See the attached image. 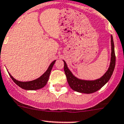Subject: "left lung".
I'll return each mask as SVG.
<instances>
[{"label":"left lung","mask_w":124,"mask_h":124,"mask_svg":"<svg viewBox=\"0 0 124 124\" xmlns=\"http://www.w3.org/2000/svg\"><path fill=\"white\" fill-rule=\"evenodd\" d=\"M111 57L110 65L108 68V70L103 76L100 78L95 80H81L76 77H75L67 65L66 62L64 61V72L66 75L68 83L70 88L73 90L81 93H86L90 94L93 93L100 89H101L106 83L111 78L112 73L114 72L116 65V55L114 51V44L112 36H111Z\"/></svg>","instance_id":"8db88e82"}]
</instances>
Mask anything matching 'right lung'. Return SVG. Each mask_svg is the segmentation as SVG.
Masks as SVG:
<instances>
[{"label": "right lung", "mask_w": 124, "mask_h": 124, "mask_svg": "<svg viewBox=\"0 0 124 124\" xmlns=\"http://www.w3.org/2000/svg\"><path fill=\"white\" fill-rule=\"evenodd\" d=\"M55 61H54L52 63L50 64L47 70L44 72L43 75L40 77L38 78L36 80H33V81H20L18 80H16L9 73V75L10 76L11 78L12 79L14 82L18 86H20L22 88L26 90H36L41 89L47 83V81L49 80L50 73H51V70L52 69V67L54 65Z\"/></svg>", "instance_id": "right-lung-1"}]
</instances>
